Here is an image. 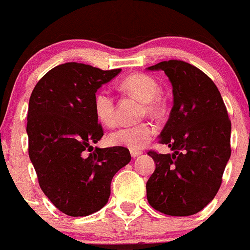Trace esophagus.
Instances as JSON below:
<instances>
[{
    "label": "esophagus",
    "mask_w": 250,
    "mask_h": 250,
    "mask_svg": "<svg viewBox=\"0 0 250 250\" xmlns=\"http://www.w3.org/2000/svg\"><path fill=\"white\" fill-rule=\"evenodd\" d=\"M141 155V152L140 150H131V157L132 158H137Z\"/></svg>",
    "instance_id": "1"
}]
</instances>
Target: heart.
<instances>
[{
	"mask_svg": "<svg viewBox=\"0 0 250 250\" xmlns=\"http://www.w3.org/2000/svg\"><path fill=\"white\" fill-rule=\"evenodd\" d=\"M122 88L143 102V114H162L165 103L159 95V83L148 74L137 73L126 76L120 83ZM93 110L98 122L102 125L112 127L117 123L114 97L107 88H101L93 98ZM155 133L154 125L145 122L132 126H123L113 131L108 136V142L112 146L125 147L131 150H140L149 143Z\"/></svg>",
	"mask_w": 250,
	"mask_h": 250,
	"instance_id": "heart-1",
	"label": "heart"
}]
</instances>
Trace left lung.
<instances>
[{
	"instance_id": "left-lung-1",
	"label": "left lung",
	"mask_w": 250,
	"mask_h": 250,
	"mask_svg": "<svg viewBox=\"0 0 250 250\" xmlns=\"http://www.w3.org/2000/svg\"><path fill=\"white\" fill-rule=\"evenodd\" d=\"M172 85L174 105L159 142L174 153L149 150L155 170L148 179V203L171 216H188L206 208L222 182L231 157V120L211 79L184 61L160 62Z\"/></svg>"
}]
</instances>
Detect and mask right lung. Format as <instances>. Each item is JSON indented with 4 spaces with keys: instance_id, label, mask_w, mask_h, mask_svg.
<instances>
[{
    "instance_id": "1",
    "label": "right lung",
    "mask_w": 250,
    "mask_h": 250,
    "mask_svg": "<svg viewBox=\"0 0 250 250\" xmlns=\"http://www.w3.org/2000/svg\"><path fill=\"white\" fill-rule=\"evenodd\" d=\"M120 70L64 63L44 74L30 96L29 157L42 192L69 216H87L102 209L113 176L131 160L125 147H92L103 136L93 98Z\"/></svg>"
}]
</instances>
